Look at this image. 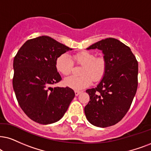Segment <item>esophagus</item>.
<instances>
[{"mask_svg":"<svg viewBox=\"0 0 151 151\" xmlns=\"http://www.w3.org/2000/svg\"><path fill=\"white\" fill-rule=\"evenodd\" d=\"M74 93H75V95L76 96H77V95H79L80 93H81V92L80 91H74Z\"/></svg>","mask_w":151,"mask_h":151,"instance_id":"34e87169","label":"esophagus"}]
</instances>
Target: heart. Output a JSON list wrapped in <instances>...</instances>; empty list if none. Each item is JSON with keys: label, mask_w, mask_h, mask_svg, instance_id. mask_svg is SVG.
Returning <instances> with one entry per match:
<instances>
[{"label": "heart", "mask_w": 151, "mask_h": 151, "mask_svg": "<svg viewBox=\"0 0 151 151\" xmlns=\"http://www.w3.org/2000/svg\"><path fill=\"white\" fill-rule=\"evenodd\" d=\"M72 58L78 65H81V76L71 75L64 79V84L75 91H81L91 85V81H98L102 79L106 68L105 58L96 57L95 53L84 51L74 54ZM68 53H63L56 59V67L59 72L67 75L72 72L74 62Z\"/></svg>", "instance_id": "1"}]
</instances>
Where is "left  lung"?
<instances>
[{
    "instance_id": "8db88e82",
    "label": "left lung",
    "mask_w": 151,
    "mask_h": 151,
    "mask_svg": "<svg viewBox=\"0 0 151 151\" xmlns=\"http://www.w3.org/2000/svg\"><path fill=\"white\" fill-rule=\"evenodd\" d=\"M102 51L106 62L105 73L96 88L86 90L90 101L86 117L99 127L121 121L130 107L138 86V62L127 47L115 38H106L86 49Z\"/></svg>"
}]
</instances>
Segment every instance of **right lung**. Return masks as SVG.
Instances as JSON below:
<instances>
[{
	"label": "right lung",
	"mask_w": 151,
	"mask_h": 151,
	"mask_svg": "<svg viewBox=\"0 0 151 151\" xmlns=\"http://www.w3.org/2000/svg\"><path fill=\"white\" fill-rule=\"evenodd\" d=\"M71 50L49 36H40L26 41L14 57L12 84L17 100L36 123L48 125L58 121L75 96L69 87H51L62 79L56 59Z\"/></svg>",
	"instance_id": "obj_1"
}]
</instances>
